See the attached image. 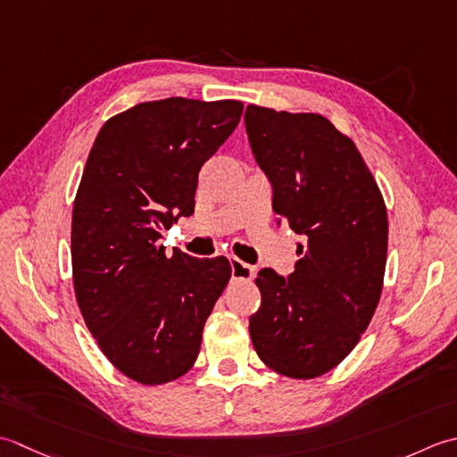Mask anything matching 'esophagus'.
I'll list each match as a JSON object with an SVG mask.
<instances>
[{
	"mask_svg": "<svg viewBox=\"0 0 457 457\" xmlns=\"http://www.w3.org/2000/svg\"><path fill=\"white\" fill-rule=\"evenodd\" d=\"M230 274L232 280H253L254 278V266L242 262L238 258H230Z\"/></svg>",
	"mask_w": 457,
	"mask_h": 457,
	"instance_id": "34e87169",
	"label": "esophagus"
}]
</instances>
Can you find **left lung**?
Here are the masks:
<instances>
[{"label": "left lung", "instance_id": "left-lung-1", "mask_svg": "<svg viewBox=\"0 0 457 457\" xmlns=\"http://www.w3.org/2000/svg\"><path fill=\"white\" fill-rule=\"evenodd\" d=\"M250 147L272 183L278 225L303 242L287 278L262 268V294L250 337L266 365L292 378L337 367L377 310L386 266L388 220L383 195L355 144L320 114L250 104Z\"/></svg>", "mask_w": 457, "mask_h": 457}]
</instances>
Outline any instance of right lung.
<instances>
[{"label": "right lung", "mask_w": 457, "mask_h": 457, "mask_svg": "<svg viewBox=\"0 0 457 457\" xmlns=\"http://www.w3.org/2000/svg\"><path fill=\"white\" fill-rule=\"evenodd\" d=\"M242 102L165 98L110 118L72 207V278L108 361L163 385L197 361L204 321L230 280L225 256L165 254L163 230L195 211L199 171L235 132Z\"/></svg>", "instance_id": "obj_1"}]
</instances>
